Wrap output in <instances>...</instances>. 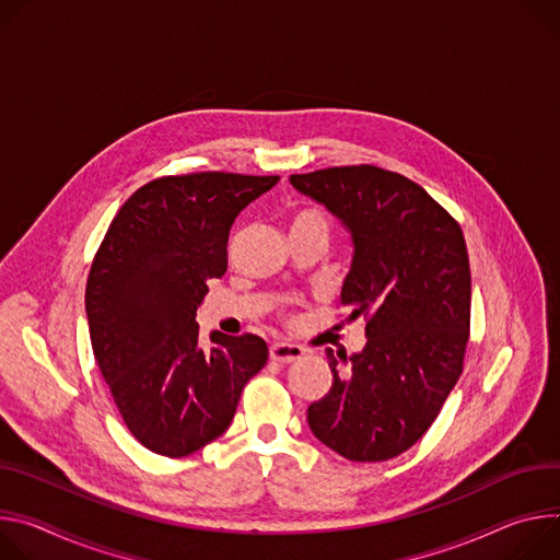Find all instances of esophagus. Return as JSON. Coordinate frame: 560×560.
I'll return each instance as SVG.
<instances>
[{
  "label": "esophagus",
  "mask_w": 560,
  "mask_h": 560,
  "mask_svg": "<svg viewBox=\"0 0 560 560\" xmlns=\"http://www.w3.org/2000/svg\"><path fill=\"white\" fill-rule=\"evenodd\" d=\"M304 353H306V349H302L300 345H291V342H273L269 347V358L273 362H282V364L300 360Z\"/></svg>",
  "instance_id": "1"
}]
</instances>
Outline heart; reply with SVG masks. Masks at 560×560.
Wrapping results in <instances>:
<instances>
[{
	"mask_svg": "<svg viewBox=\"0 0 560 560\" xmlns=\"http://www.w3.org/2000/svg\"><path fill=\"white\" fill-rule=\"evenodd\" d=\"M291 229H308V231H320L329 237L331 231V220L327 215L325 209L320 207H304L300 209L293 220H291Z\"/></svg>",
	"mask_w": 560,
	"mask_h": 560,
	"instance_id": "1",
	"label": "heart"
}]
</instances>
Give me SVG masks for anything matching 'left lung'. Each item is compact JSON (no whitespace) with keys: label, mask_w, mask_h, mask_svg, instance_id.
Instances as JSON below:
<instances>
[{"label":"left lung","mask_w":560,"mask_h":560,"mask_svg":"<svg viewBox=\"0 0 560 560\" xmlns=\"http://www.w3.org/2000/svg\"><path fill=\"white\" fill-rule=\"evenodd\" d=\"M351 231L340 293L364 318L360 353L334 355L331 389L308 405L314 436L347 460L381 463L416 445L463 374L471 273L460 224L409 177L374 164L291 175Z\"/></svg>","instance_id":"1"}]
</instances>
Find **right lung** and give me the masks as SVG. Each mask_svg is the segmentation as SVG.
Listing matches in <instances>:
<instances>
[{
	"mask_svg": "<svg viewBox=\"0 0 560 560\" xmlns=\"http://www.w3.org/2000/svg\"><path fill=\"white\" fill-rule=\"evenodd\" d=\"M278 175L202 171L147 182L113 218L86 282L91 345L133 436L168 458L189 456L229 429L240 394L267 364L254 334H211L196 312L207 280L226 271L237 213Z\"/></svg>",
	"mask_w": 560,
	"mask_h": 560,
	"instance_id": "add662e5",
	"label": "right lung"
}]
</instances>
